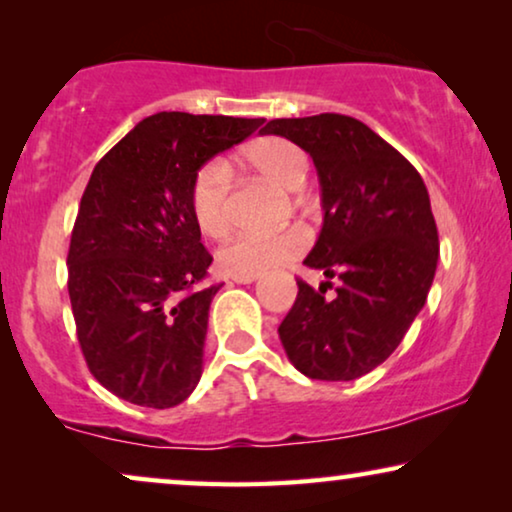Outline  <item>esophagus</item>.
<instances>
[{
  "instance_id": "34e87169",
  "label": "esophagus",
  "mask_w": 512,
  "mask_h": 512,
  "mask_svg": "<svg viewBox=\"0 0 512 512\" xmlns=\"http://www.w3.org/2000/svg\"><path fill=\"white\" fill-rule=\"evenodd\" d=\"M258 279V275H233V282H237V284H251V282H256Z\"/></svg>"
}]
</instances>
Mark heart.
<instances>
[{
	"mask_svg": "<svg viewBox=\"0 0 512 512\" xmlns=\"http://www.w3.org/2000/svg\"><path fill=\"white\" fill-rule=\"evenodd\" d=\"M247 163L282 191H298L307 177V158L296 144L284 137H263L247 149ZM230 191L233 170L226 160H207L193 174L188 188V207L193 221L207 237H223L230 228ZM305 247L298 230L275 235L237 233L223 244L216 261L235 275H258L296 258Z\"/></svg>",
	"mask_w": 512,
	"mask_h": 512,
	"instance_id": "1",
	"label": "heart"
}]
</instances>
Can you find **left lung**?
Wrapping results in <instances>:
<instances>
[{"label":"left lung","instance_id":"1","mask_svg":"<svg viewBox=\"0 0 512 512\" xmlns=\"http://www.w3.org/2000/svg\"><path fill=\"white\" fill-rule=\"evenodd\" d=\"M261 132L310 153L324 205L303 263L328 282L314 291L298 279L279 340L312 380H356L389 359L429 296L438 263L429 191L394 146L352 116L275 118ZM331 278L341 284L326 299Z\"/></svg>","mask_w":512,"mask_h":512}]
</instances>
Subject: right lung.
<instances>
[{
  "label": "right lung",
  "mask_w": 512,
  "mask_h": 512,
  "mask_svg": "<svg viewBox=\"0 0 512 512\" xmlns=\"http://www.w3.org/2000/svg\"><path fill=\"white\" fill-rule=\"evenodd\" d=\"M263 118L160 111L137 123L83 191L67 289L83 359L123 401L172 408L202 375L212 254L188 207L193 174Z\"/></svg>",
  "instance_id": "right-lung-1"
}]
</instances>
